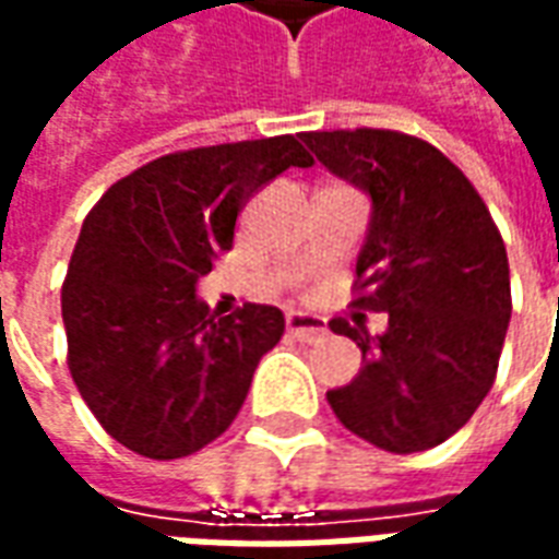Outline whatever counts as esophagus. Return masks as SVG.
<instances>
[{
    "label": "esophagus",
    "mask_w": 559,
    "mask_h": 559,
    "mask_svg": "<svg viewBox=\"0 0 559 559\" xmlns=\"http://www.w3.org/2000/svg\"><path fill=\"white\" fill-rule=\"evenodd\" d=\"M287 332H290L293 338L308 341V344H311V341L323 338L329 329L323 317L305 314V311H290V314H287Z\"/></svg>",
    "instance_id": "34e87169"
}]
</instances>
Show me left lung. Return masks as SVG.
I'll return each mask as SVG.
<instances>
[{"instance_id": "8db88e82", "label": "left lung", "mask_w": 559, "mask_h": 559, "mask_svg": "<svg viewBox=\"0 0 559 559\" xmlns=\"http://www.w3.org/2000/svg\"><path fill=\"white\" fill-rule=\"evenodd\" d=\"M302 143L371 200L356 278L383 335L332 320L362 368L326 392L341 425L395 455L425 452L467 425L493 386L512 317L509 260L476 188L440 148L399 131H311Z\"/></svg>"}]
</instances>
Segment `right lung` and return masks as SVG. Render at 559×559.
<instances>
[{
  "label": "right lung",
  "mask_w": 559,
  "mask_h": 559,
  "mask_svg": "<svg viewBox=\"0 0 559 559\" xmlns=\"http://www.w3.org/2000/svg\"><path fill=\"white\" fill-rule=\"evenodd\" d=\"M311 164L293 134L176 152L110 185L86 215L62 284L68 368L131 452L185 457L230 428L284 314H212L197 281L233 248L245 203Z\"/></svg>",
  "instance_id": "1"
}]
</instances>
